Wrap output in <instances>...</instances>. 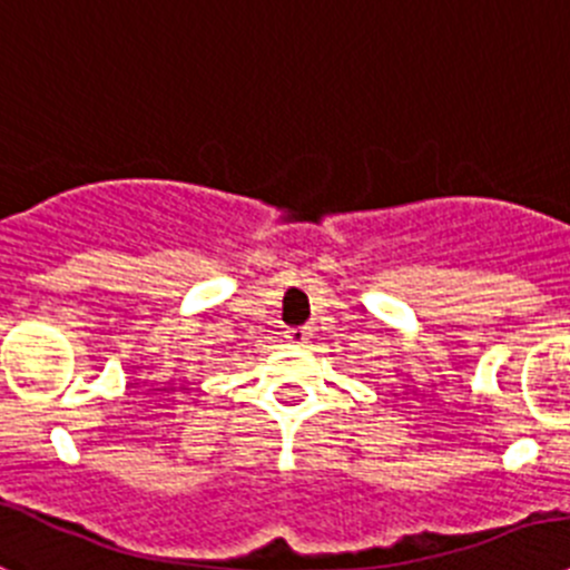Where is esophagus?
Wrapping results in <instances>:
<instances>
[{
    "mask_svg": "<svg viewBox=\"0 0 570 570\" xmlns=\"http://www.w3.org/2000/svg\"><path fill=\"white\" fill-rule=\"evenodd\" d=\"M308 336H312V331H308L306 325H301V328H289V331H286V342H292V345H306Z\"/></svg>",
    "mask_w": 570,
    "mask_h": 570,
    "instance_id": "esophagus-1",
    "label": "esophagus"
}]
</instances>
